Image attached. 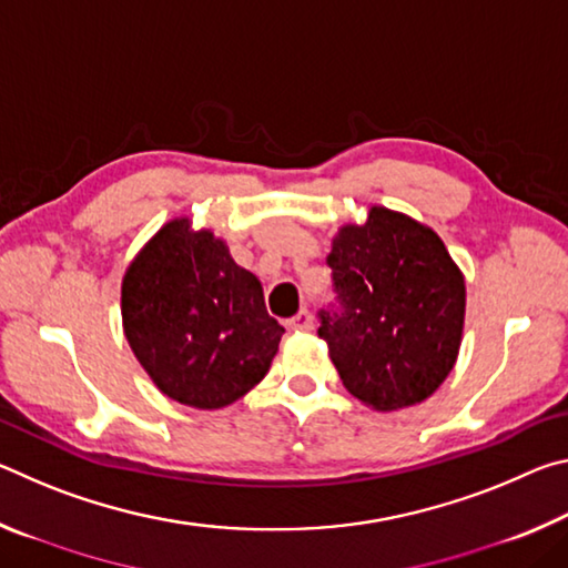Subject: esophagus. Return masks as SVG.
Wrapping results in <instances>:
<instances>
[{"mask_svg":"<svg viewBox=\"0 0 568 568\" xmlns=\"http://www.w3.org/2000/svg\"><path fill=\"white\" fill-rule=\"evenodd\" d=\"M287 328L295 331V333H311L313 331V315L307 311H301L295 315V318L287 321Z\"/></svg>","mask_w":568,"mask_h":568,"instance_id":"34e87169","label":"esophagus"}]
</instances>
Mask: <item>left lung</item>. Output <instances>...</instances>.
Returning <instances> with one entry per match:
<instances>
[{"label": "left lung", "instance_id": "left-lung-1", "mask_svg": "<svg viewBox=\"0 0 568 568\" xmlns=\"http://www.w3.org/2000/svg\"><path fill=\"white\" fill-rule=\"evenodd\" d=\"M328 265L341 313H321L318 335L351 396L381 413L434 396L466 321V277L436 230L373 205L338 227Z\"/></svg>", "mask_w": 568, "mask_h": 568}]
</instances>
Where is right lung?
<instances>
[{"label": "right lung", "mask_w": 568, "mask_h": 568, "mask_svg": "<svg viewBox=\"0 0 568 568\" xmlns=\"http://www.w3.org/2000/svg\"><path fill=\"white\" fill-rule=\"evenodd\" d=\"M122 331L160 393L215 410L265 378L285 328L223 237L172 217L122 277Z\"/></svg>", "instance_id": "obj_1"}]
</instances>
